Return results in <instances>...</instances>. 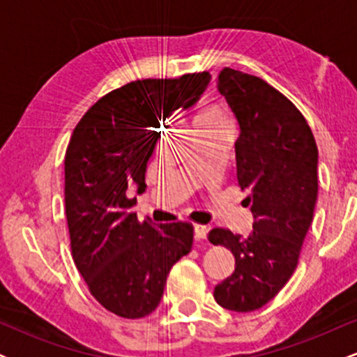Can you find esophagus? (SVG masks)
<instances>
[{
  "instance_id": "obj_1",
  "label": "esophagus",
  "mask_w": 357,
  "mask_h": 357,
  "mask_svg": "<svg viewBox=\"0 0 357 357\" xmlns=\"http://www.w3.org/2000/svg\"><path fill=\"white\" fill-rule=\"evenodd\" d=\"M192 231H195V240H204V238H206V235H208L206 228L199 227V225H195Z\"/></svg>"
}]
</instances>
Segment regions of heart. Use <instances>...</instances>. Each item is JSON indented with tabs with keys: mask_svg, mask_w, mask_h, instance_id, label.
I'll list each match as a JSON object with an SVG mask.
<instances>
[{
	"mask_svg": "<svg viewBox=\"0 0 357 357\" xmlns=\"http://www.w3.org/2000/svg\"><path fill=\"white\" fill-rule=\"evenodd\" d=\"M195 127H228V119L220 107L211 105V107L203 109L199 112V116L196 117Z\"/></svg>",
	"mask_w": 357,
	"mask_h": 357,
	"instance_id": "1",
	"label": "heart"
}]
</instances>
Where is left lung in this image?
Returning <instances> with one entry per match:
<instances>
[{"instance_id":"8db88e82","label":"left lung","mask_w":357,"mask_h":357,"mask_svg":"<svg viewBox=\"0 0 357 357\" xmlns=\"http://www.w3.org/2000/svg\"><path fill=\"white\" fill-rule=\"evenodd\" d=\"M218 90L238 126L235 169L253 215L248 236L213 228L208 240L230 248L235 272L215 287V301L252 312L292 277L317 202V146L298 109L267 82L223 68Z\"/></svg>"}]
</instances>
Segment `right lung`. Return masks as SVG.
I'll return each mask as SVG.
<instances>
[{
    "label": "right lung",
    "mask_w": 357,
    "mask_h": 357,
    "mask_svg": "<svg viewBox=\"0 0 357 357\" xmlns=\"http://www.w3.org/2000/svg\"><path fill=\"white\" fill-rule=\"evenodd\" d=\"M208 72L136 80L97 100L73 129L65 154V215L73 261L90 294L126 319L149 315L167 273L191 252L190 223L139 221L127 198L146 190V167L161 127L199 100Z\"/></svg>",
    "instance_id": "1"
}]
</instances>
